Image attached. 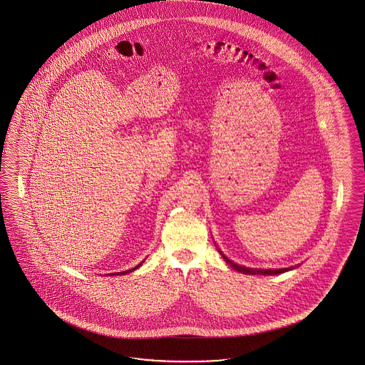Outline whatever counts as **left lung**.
I'll use <instances>...</instances> for the list:
<instances>
[{
	"mask_svg": "<svg viewBox=\"0 0 365 365\" xmlns=\"http://www.w3.org/2000/svg\"><path fill=\"white\" fill-rule=\"evenodd\" d=\"M220 252V250H219ZM220 255H222V257L225 259L227 264L231 267V268H234V269H237L238 272H241V274H246V275H278V274H283V272H287V271H292V269H294L295 267H290V268H280V269H261V268H249V267H243V265H238V264H235L234 261L228 260L226 256L220 252Z\"/></svg>",
	"mask_w": 365,
	"mask_h": 365,
	"instance_id": "8db88e82",
	"label": "left lung"
}]
</instances>
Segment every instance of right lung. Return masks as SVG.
Wrapping results in <instances>:
<instances>
[{
    "label": "right lung",
    "mask_w": 365,
    "mask_h": 365,
    "mask_svg": "<svg viewBox=\"0 0 365 365\" xmlns=\"http://www.w3.org/2000/svg\"><path fill=\"white\" fill-rule=\"evenodd\" d=\"M142 264H143V261H142V262H140V264H138V265H137V267H134V268H133V269H128V271H123V272H116V275H124V274H128V272H133V271H135V269H137V268H139V267H140V265H142ZM110 275H115V274H110Z\"/></svg>",
    "instance_id": "add662e5"
}]
</instances>
